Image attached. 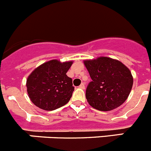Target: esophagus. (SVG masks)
Here are the masks:
<instances>
[{
	"label": "esophagus",
	"instance_id": "1",
	"mask_svg": "<svg viewBox=\"0 0 151 151\" xmlns=\"http://www.w3.org/2000/svg\"><path fill=\"white\" fill-rule=\"evenodd\" d=\"M79 88H82V89H85V84H84V83L81 84V85H79Z\"/></svg>",
	"mask_w": 151,
	"mask_h": 151
}]
</instances>
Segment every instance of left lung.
Listing matches in <instances>:
<instances>
[{"label":"left lung","mask_w":151,"mask_h":151,"mask_svg":"<svg viewBox=\"0 0 151 151\" xmlns=\"http://www.w3.org/2000/svg\"><path fill=\"white\" fill-rule=\"evenodd\" d=\"M84 63L92 79L85 91L89 104L101 111H110L122 105L132 88L130 70L110 57L85 60Z\"/></svg>","instance_id":"obj_1"}]
</instances>
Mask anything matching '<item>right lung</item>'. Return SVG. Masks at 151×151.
<instances>
[{
	"mask_svg": "<svg viewBox=\"0 0 151 151\" xmlns=\"http://www.w3.org/2000/svg\"><path fill=\"white\" fill-rule=\"evenodd\" d=\"M73 62L57 60L36 68L26 81L29 98L35 106L45 110H54L66 104L74 91L73 80L66 73Z\"/></svg>",
	"mask_w": 151,
	"mask_h": 151,
	"instance_id": "obj_1",
	"label": "right lung"
}]
</instances>
